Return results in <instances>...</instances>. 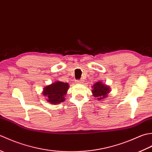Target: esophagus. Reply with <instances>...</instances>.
Segmentation results:
<instances>
[{"instance_id":"34e87169","label":"esophagus","mask_w":152,"mask_h":152,"mask_svg":"<svg viewBox=\"0 0 152 152\" xmlns=\"http://www.w3.org/2000/svg\"><path fill=\"white\" fill-rule=\"evenodd\" d=\"M76 83H83V80H78V81L76 82Z\"/></svg>"}]
</instances>
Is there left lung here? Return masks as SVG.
<instances>
[{
	"instance_id": "1",
	"label": "left lung",
	"mask_w": 152,
	"mask_h": 152,
	"mask_svg": "<svg viewBox=\"0 0 152 152\" xmlns=\"http://www.w3.org/2000/svg\"><path fill=\"white\" fill-rule=\"evenodd\" d=\"M92 88L93 95L97 99L98 101L105 99L110 91L109 87L101 82L95 83V85L93 86Z\"/></svg>"
}]
</instances>
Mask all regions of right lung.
<instances>
[{"instance_id": "obj_1", "label": "right lung", "mask_w": 152, "mask_h": 152, "mask_svg": "<svg viewBox=\"0 0 152 152\" xmlns=\"http://www.w3.org/2000/svg\"><path fill=\"white\" fill-rule=\"evenodd\" d=\"M69 85L68 83L61 82H55L45 87L42 94L48 97L47 101L51 104H59L64 101V96L69 89Z\"/></svg>"}]
</instances>
